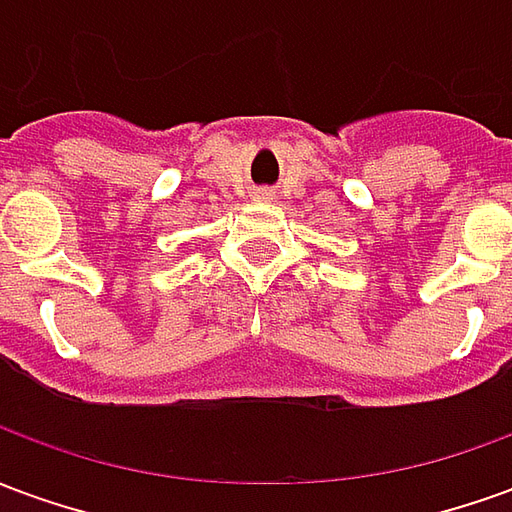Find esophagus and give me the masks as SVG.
<instances>
[{
    "label": "esophagus",
    "mask_w": 512,
    "mask_h": 512,
    "mask_svg": "<svg viewBox=\"0 0 512 512\" xmlns=\"http://www.w3.org/2000/svg\"><path fill=\"white\" fill-rule=\"evenodd\" d=\"M257 200H274V194H271L268 189H260L257 191Z\"/></svg>",
    "instance_id": "esophagus-1"
}]
</instances>
